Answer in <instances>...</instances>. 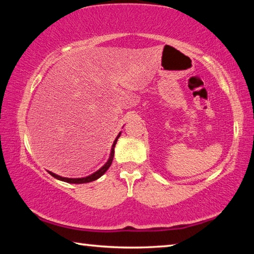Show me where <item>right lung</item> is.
<instances>
[{"mask_svg": "<svg viewBox=\"0 0 254 254\" xmlns=\"http://www.w3.org/2000/svg\"><path fill=\"white\" fill-rule=\"evenodd\" d=\"M120 135H121V132H120L119 134H118V136L115 137L114 142H113V144H112L110 157H109V159H107V161L105 162V165L103 166V167H101V168L98 169L97 171H95V173H94V174L89 175V176H86V177H81V178H67V177H62V176H59V175H56L54 173H51V171H48V173L51 176H53V177H55L56 179L62 180V182H65V183H68V184H86V183L94 182V180H96V179H98L100 177H102V176L106 173V170L111 167L112 161H113V158H114V148H115V144H117V141H118V139L120 137Z\"/></svg>", "mask_w": 254, "mask_h": 254, "instance_id": "add662e5", "label": "right lung"}]
</instances>
